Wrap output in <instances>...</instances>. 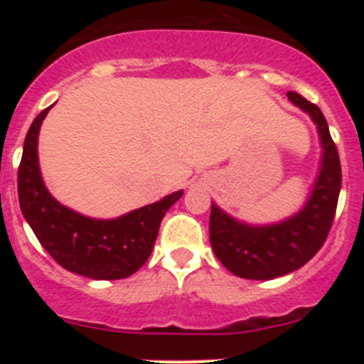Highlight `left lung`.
Returning <instances> with one entry per match:
<instances>
[{"label": "left lung", "mask_w": 364, "mask_h": 364, "mask_svg": "<svg viewBox=\"0 0 364 364\" xmlns=\"http://www.w3.org/2000/svg\"><path fill=\"white\" fill-rule=\"evenodd\" d=\"M288 98L310 112L323 142V166L310 200L290 220L253 228L233 220L211 205L210 240L222 264L237 277L269 281L304 266L323 247L336 217L341 191L339 153L328 131L326 118L315 104L290 91Z\"/></svg>", "instance_id": "left-lung-1"}]
</instances>
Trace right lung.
Segmentation results:
<instances>
[{
    "instance_id": "add662e5",
    "label": "right lung",
    "mask_w": 364,
    "mask_h": 364,
    "mask_svg": "<svg viewBox=\"0 0 364 364\" xmlns=\"http://www.w3.org/2000/svg\"><path fill=\"white\" fill-rule=\"evenodd\" d=\"M50 107L34 118L23 144L18 169V197L41 246L62 268L96 281L133 275L146 264L166 211L182 191L112 220H95L74 213L47 191L38 166V133Z\"/></svg>"
}]
</instances>
